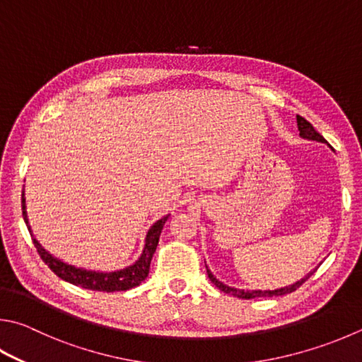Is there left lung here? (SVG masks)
Segmentation results:
<instances>
[{
	"label": "left lung",
	"instance_id": "8db88e82",
	"mask_svg": "<svg viewBox=\"0 0 362 362\" xmlns=\"http://www.w3.org/2000/svg\"><path fill=\"white\" fill-rule=\"evenodd\" d=\"M296 120H298V129H299V136L304 137V139H308V141H317V142H326V139L323 136H321L320 133H317L315 131V128L312 127V123H308L305 118H302L300 115H296ZM321 264V262H320ZM206 269H207V275L209 279L212 284L218 288V290H221L223 293L226 294H231L234 296V298H240V299H255V298H272V296H284V294H288V293H293L298 290V288L304 284V281L310 277V275L317 271V269H313V271L308 272L305 277H302L300 280L294 281L293 285H288V286H281V288H275V290H239V288H234V286H229V285H225L223 281H220L218 279L215 277V275L212 274V271L207 267L206 264Z\"/></svg>",
	"mask_w": 362,
	"mask_h": 362
}]
</instances>
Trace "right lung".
Returning <instances> with one entry per match:
<instances>
[{
	"instance_id": "right-lung-1",
	"label": "right lung",
	"mask_w": 362,
	"mask_h": 362,
	"mask_svg": "<svg viewBox=\"0 0 362 362\" xmlns=\"http://www.w3.org/2000/svg\"><path fill=\"white\" fill-rule=\"evenodd\" d=\"M22 214L25 225L28 228L30 235L33 239V244H35L39 256H41L42 261L50 267L52 272H55L62 280L68 281L76 286L85 288V290H93V291H127L141 285V281L147 279L148 269H150V261H152V256L158 245L160 235L164 228V223L169 220L170 215L163 216L158 221H155L152 226L148 228L146 234V239H144V248L133 264H129L123 269H117V271H95V269H85V267H77L68 264L63 259L57 258V256L47 252L39 240L35 238V234L31 231L28 215H26V202H25V188L22 193Z\"/></svg>"
}]
</instances>
